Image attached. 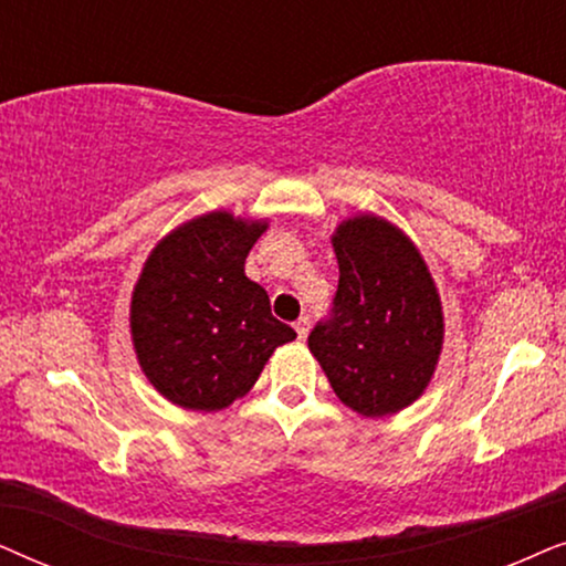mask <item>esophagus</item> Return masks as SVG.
Wrapping results in <instances>:
<instances>
[{"mask_svg":"<svg viewBox=\"0 0 566 566\" xmlns=\"http://www.w3.org/2000/svg\"><path fill=\"white\" fill-rule=\"evenodd\" d=\"M295 331H297L300 342H305V338H307V331H311V321H307L305 315H303V318H297V323H295Z\"/></svg>","mask_w":566,"mask_h":566,"instance_id":"34e87169","label":"esophagus"}]
</instances>
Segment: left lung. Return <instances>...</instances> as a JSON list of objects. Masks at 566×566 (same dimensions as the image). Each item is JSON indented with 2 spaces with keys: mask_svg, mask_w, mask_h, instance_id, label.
Masks as SVG:
<instances>
[{
  "mask_svg": "<svg viewBox=\"0 0 566 566\" xmlns=\"http://www.w3.org/2000/svg\"><path fill=\"white\" fill-rule=\"evenodd\" d=\"M338 287L307 346L334 394L361 417L417 401L442 349V307L427 263L409 238L361 214L334 235Z\"/></svg>",
  "mask_w": 566,
  "mask_h": 566,
  "instance_id": "obj_1",
  "label": "left lung"
}]
</instances>
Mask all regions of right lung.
I'll list each match as a JSON object with an SVG mask.
<instances>
[{"label":"right lung","instance_id":"obj_1","mask_svg":"<svg viewBox=\"0 0 566 566\" xmlns=\"http://www.w3.org/2000/svg\"><path fill=\"white\" fill-rule=\"evenodd\" d=\"M266 222L209 212L180 224L149 255L132 297L139 365L168 401L217 411L245 396L295 328L271 315L245 255Z\"/></svg>","mask_w":566,"mask_h":566}]
</instances>
